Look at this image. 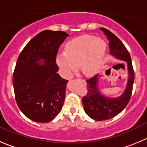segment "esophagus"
Returning a JSON list of instances; mask_svg holds the SVG:
<instances>
[{"instance_id": "1", "label": "esophagus", "mask_w": 147, "mask_h": 147, "mask_svg": "<svg viewBox=\"0 0 147 147\" xmlns=\"http://www.w3.org/2000/svg\"><path fill=\"white\" fill-rule=\"evenodd\" d=\"M82 81H83V82H85V81H84V79H82Z\"/></svg>"}]
</instances>
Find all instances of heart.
<instances>
[{"label":"heart","mask_w":147,"mask_h":147,"mask_svg":"<svg viewBox=\"0 0 147 147\" xmlns=\"http://www.w3.org/2000/svg\"><path fill=\"white\" fill-rule=\"evenodd\" d=\"M105 43L94 36L83 35L71 40L65 46V52L59 53L56 63L65 78L80 65L84 74L92 75L98 71L105 51Z\"/></svg>","instance_id":"1"}]
</instances>
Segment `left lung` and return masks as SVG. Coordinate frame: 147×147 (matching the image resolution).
I'll return each mask as SVG.
<instances>
[{"mask_svg":"<svg viewBox=\"0 0 147 147\" xmlns=\"http://www.w3.org/2000/svg\"><path fill=\"white\" fill-rule=\"evenodd\" d=\"M109 40L110 53L117 58L127 62L128 81L126 89L118 98H107L99 92L97 76L86 79L87 93L82 98V104L86 114L97 121L110 119L121 113L127 106L132 94L134 82V71L129 52L118 37L105 28H100Z\"/></svg>","mask_w":147,"mask_h":147,"instance_id":"1","label":"left lung"}]
</instances>
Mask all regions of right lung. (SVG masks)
Segmentation results:
<instances>
[{
    "label": "right lung",
    "instance_id": "add662e5",
    "mask_svg": "<svg viewBox=\"0 0 147 147\" xmlns=\"http://www.w3.org/2000/svg\"><path fill=\"white\" fill-rule=\"evenodd\" d=\"M68 34L44 30L24 47L16 61L13 85L16 104L25 116L47 123L61 112L68 80L58 74L56 56ZM42 59L43 64L37 62Z\"/></svg>",
    "mask_w": 147,
    "mask_h": 147
}]
</instances>
